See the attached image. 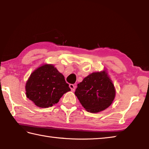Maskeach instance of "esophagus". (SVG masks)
Returning a JSON list of instances; mask_svg holds the SVG:
<instances>
[{
	"label": "esophagus",
	"instance_id": "1",
	"mask_svg": "<svg viewBox=\"0 0 149 149\" xmlns=\"http://www.w3.org/2000/svg\"><path fill=\"white\" fill-rule=\"evenodd\" d=\"M69 88H71L72 91H74L75 90V86L73 85V84H69Z\"/></svg>",
	"mask_w": 149,
	"mask_h": 149
}]
</instances>
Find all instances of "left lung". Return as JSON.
I'll use <instances>...</instances> for the list:
<instances>
[{
	"mask_svg": "<svg viewBox=\"0 0 149 149\" xmlns=\"http://www.w3.org/2000/svg\"><path fill=\"white\" fill-rule=\"evenodd\" d=\"M116 88L107 71L92 72L78 84L74 94L86 111L98 113L108 108L116 97Z\"/></svg>",
	"mask_w": 149,
	"mask_h": 149,
	"instance_id": "8db88e82",
	"label": "left lung"
}]
</instances>
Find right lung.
Wrapping results in <instances>:
<instances>
[{
    "instance_id": "obj_1",
    "label": "right lung",
    "mask_w": 149,
    "mask_h": 149,
    "mask_svg": "<svg viewBox=\"0 0 149 149\" xmlns=\"http://www.w3.org/2000/svg\"><path fill=\"white\" fill-rule=\"evenodd\" d=\"M26 95L38 107L45 108L59 102L71 91L64 76L52 64H43L35 69L26 81Z\"/></svg>"
}]
</instances>
